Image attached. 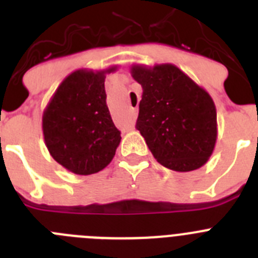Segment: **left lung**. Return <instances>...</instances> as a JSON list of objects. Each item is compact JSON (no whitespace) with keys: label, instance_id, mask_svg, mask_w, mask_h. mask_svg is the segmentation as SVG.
I'll return each mask as SVG.
<instances>
[{"label":"left lung","instance_id":"8db88e82","mask_svg":"<svg viewBox=\"0 0 258 258\" xmlns=\"http://www.w3.org/2000/svg\"><path fill=\"white\" fill-rule=\"evenodd\" d=\"M131 74L143 90L136 127L155 159L175 172L199 169L217 141V111L208 92L170 63L133 64Z\"/></svg>","mask_w":258,"mask_h":258}]
</instances>
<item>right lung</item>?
I'll list each match as a JSON object with an SVG mask.
<instances>
[{
    "label": "right lung",
    "instance_id": "1",
    "mask_svg": "<svg viewBox=\"0 0 258 258\" xmlns=\"http://www.w3.org/2000/svg\"><path fill=\"white\" fill-rule=\"evenodd\" d=\"M117 70H77L68 75L47 103L42 132L52 159L70 172L94 174L115 156L121 136L106 103V74Z\"/></svg>",
    "mask_w": 258,
    "mask_h": 258
}]
</instances>
